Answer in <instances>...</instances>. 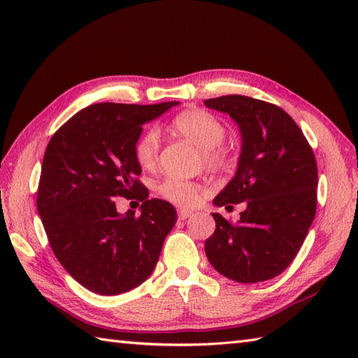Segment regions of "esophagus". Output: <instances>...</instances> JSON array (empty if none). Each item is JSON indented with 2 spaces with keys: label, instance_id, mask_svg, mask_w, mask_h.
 Segmentation results:
<instances>
[{
  "label": "esophagus",
  "instance_id": "1",
  "mask_svg": "<svg viewBox=\"0 0 358 358\" xmlns=\"http://www.w3.org/2000/svg\"><path fill=\"white\" fill-rule=\"evenodd\" d=\"M192 215V210H187V209H180L178 210V218L180 220H186Z\"/></svg>",
  "mask_w": 358,
  "mask_h": 358
}]
</instances>
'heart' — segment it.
Returning a JSON list of instances; mask_svg holds the SVG:
<instances>
[{
    "mask_svg": "<svg viewBox=\"0 0 358 358\" xmlns=\"http://www.w3.org/2000/svg\"><path fill=\"white\" fill-rule=\"evenodd\" d=\"M175 132L191 140L201 149V163L210 172H223L231 166L232 157L223 140L226 127L217 117L203 109H187L172 121ZM159 155V132L157 127H148L134 144V157L143 169L155 167ZM158 194L164 200L178 206H194L203 194L201 185L169 177L158 185Z\"/></svg>",
    "mask_w": 358,
    "mask_h": 358,
    "instance_id": "1",
    "label": "heart"
}]
</instances>
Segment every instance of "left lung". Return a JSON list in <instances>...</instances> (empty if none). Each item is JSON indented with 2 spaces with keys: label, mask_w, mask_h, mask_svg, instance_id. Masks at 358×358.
<instances>
[{
  "label": "left lung",
  "mask_w": 358,
  "mask_h": 358,
  "mask_svg": "<svg viewBox=\"0 0 358 358\" xmlns=\"http://www.w3.org/2000/svg\"><path fill=\"white\" fill-rule=\"evenodd\" d=\"M204 104L229 113L243 140L237 173L214 204L246 206L237 223L212 214L208 260L238 283L271 280L292 263L314 222L318 171L313 148L275 104L245 95L209 98Z\"/></svg>",
  "instance_id": "obj_1"
}]
</instances>
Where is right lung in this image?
<instances>
[{
    "label": "right lung",
    "instance_id": "right-lung-1",
    "mask_svg": "<svg viewBox=\"0 0 358 358\" xmlns=\"http://www.w3.org/2000/svg\"><path fill=\"white\" fill-rule=\"evenodd\" d=\"M175 104L87 106L45 148L38 214L58 262L95 294H123L146 281L177 222L171 203L148 199L134 157L141 126ZM117 196L141 201L142 214L120 216Z\"/></svg>",
    "mask_w": 358,
    "mask_h": 358
}]
</instances>
